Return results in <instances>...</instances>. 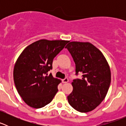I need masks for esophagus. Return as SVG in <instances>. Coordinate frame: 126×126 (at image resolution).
Returning a JSON list of instances; mask_svg holds the SVG:
<instances>
[{
    "label": "esophagus",
    "instance_id": "1",
    "mask_svg": "<svg viewBox=\"0 0 126 126\" xmlns=\"http://www.w3.org/2000/svg\"><path fill=\"white\" fill-rule=\"evenodd\" d=\"M68 81H69V79L67 78H65L64 79H62V82H63L64 83H67Z\"/></svg>",
    "mask_w": 126,
    "mask_h": 126
}]
</instances>
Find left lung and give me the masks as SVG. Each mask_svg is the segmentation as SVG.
Instances as JSON below:
<instances>
[{"mask_svg":"<svg viewBox=\"0 0 126 126\" xmlns=\"http://www.w3.org/2000/svg\"><path fill=\"white\" fill-rule=\"evenodd\" d=\"M66 48L76 64V75L81 79L73 80V90L67 96L71 107L80 112L94 110L103 100L111 81L110 67L103 53L89 42H71Z\"/></svg>","mask_w":126,"mask_h":126,"instance_id":"1","label":"left lung"}]
</instances>
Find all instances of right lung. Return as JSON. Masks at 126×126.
Instances as JSON below:
<instances>
[{
	"label": "right lung",
	"instance_id": "1",
	"mask_svg": "<svg viewBox=\"0 0 126 126\" xmlns=\"http://www.w3.org/2000/svg\"><path fill=\"white\" fill-rule=\"evenodd\" d=\"M69 41H36L24 48L14 65V81L21 97L34 109L45 107L52 102L58 92L61 81L48 72L52 69L55 56Z\"/></svg>",
	"mask_w": 126,
	"mask_h": 126
}]
</instances>
